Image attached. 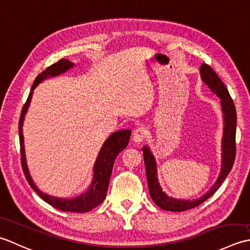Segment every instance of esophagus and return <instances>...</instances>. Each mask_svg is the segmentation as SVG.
Here are the masks:
<instances>
[{
    "label": "esophagus",
    "instance_id": "34e87169",
    "mask_svg": "<svg viewBox=\"0 0 250 250\" xmlns=\"http://www.w3.org/2000/svg\"><path fill=\"white\" fill-rule=\"evenodd\" d=\"M146 136L147 129L144 126H140L134 131V134H132V140L137 142V144H140V142H142L146 138Z\"/></svg>",
    "mask_w": 250,
    "mask_h": 250
}]
</instances>
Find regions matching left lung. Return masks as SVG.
<instances>
[{
    "mask_svg": "<svg viewBox=\"0 0 250 250\" xmlns=\"http://www.w3.org/2000/svg\"><path fill=\"white\" fill-rule=\"evenodd\" d=\"M201 78L203 83H205L213 94L217 95L221 99V109L223 113V122H225V127H223V137H222V165L221 171L219 175L218 179L215 185H213L210 190L206 194L197 200L187 201V200H177V198L168 196L165 192H163L162 188L157 179V171H156V162L154 155L152 154L150 147L145 146L142 147L144 152V159L146 165V174L147 180V187H149V192L151 198L156 204L157 206L161 207L162 209L167 211H185L191 208H194L200 205V204L205 202L207 198H209L213 193H215L225 181L229 172L231 171L234 160H235L236 154V146H235V135H236V110L234 105L233 100L231 98L229 90L223 84L222 81L219 79L209 65L206 63H202L201 65Z\"/></svg>",
    "mask_w": 250,
    "mask_h": 250,
    "instance_id": "1",
    "label": "left lung"
}]
</instances>
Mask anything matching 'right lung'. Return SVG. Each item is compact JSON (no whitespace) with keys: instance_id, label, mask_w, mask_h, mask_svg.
<instances>
[{"instance_id":"obj_1","label":"right lung","mask_w":250,"mask_h":250,"mask_svg":"<svg viewBox=\"0 0 250 250\" xmlns=\"http://www.w3.org/2000/svg\"><path fill=\"white\" fill-rule=\"evenodd\" d=\"M74 65V63L71 62L68 59H60L58 62L50 65L46 68L42 73H40L37 79H35L34 83L32 85L31 91H30L29 97L23 108L21 110V115H20L19 121V142H20V155H21V166L23 174L27 178V181L29 182L30 187L38 193L40 197L44 200L49 205L57 208L59 210L62 211H70V212H87L95 207L100 205L101 203L106 196V192H108L109 181L112 174V168H113L114 161L116 156L120 154V152L123 151L128 145V141L130 138L131 131L128 129H122L119 131H115L112 134L108 139L104 141V144L101 147V150L98 154V157L95 162L94 165V178L91 181V185L89 189L83 194L79 195L75 198H58L47 195L46 193H43L38 189V187L34 185L31 176L28 169L27 160H25L24 154V146H23V134H22V124L24 114L27 113L30 101L32 98L33 89L37 87L38 84L42 82L45 79L52 78V76H57L61 73H64Z\"/></svg>"}]
</instances>
